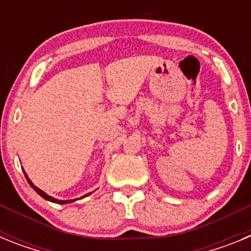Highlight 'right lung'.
Instances as JSON below:
<instances>
[{"label": "right lung", "instance_id": "1", "mask_svg": "<svg viewBox=\"0 0 251 251\" xmlns=\"http://www.w3.org/2000/svg\"><path fill=\"white\" fill-rule=\"evenodd\" d=\"M24 174H25V172H24ZM25 177H26V179H27V182L30 183V186L32 188H34L35 191L37 192V194L40 195V196L41 197H44V199H45V200H49V201H51V202H55V203H60V205H64V203H69V202H73V201L74 200H56V199H54V197H51V196H49V195H46L45 192L44 191H41V190H40V188H37L36 186L34 185V183L31 182L30 179H28V177L26 176V174H25ZM89 195V194H88ZM88 195H85V196H88Z\"/></svg>", "mask_w": 251, "mask_h": 251}]
</instances>
